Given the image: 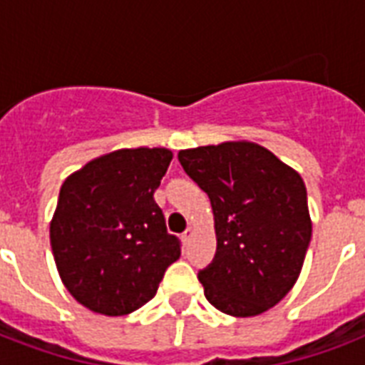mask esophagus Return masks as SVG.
Instances as JSON below:
<instances>
[{
  "label": "esophagus",
  "mask_w": 365,
  "mask_h": 365,
  "mask_svg": "<svg viewBox=\"0 0 365 365\" xmlns=\"http://www.w3.org/2000/svg\"><path fill=\"white\" fill-rule=\"evenodd\" d=\"M191 237H193V227H187V229H185V231H183V235H182L183 242H189V240H191Z\"/></svg>",
  "instance_id": "esophagus-1"
}]
</instances>
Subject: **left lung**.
<instances>
[{"label":"left lung","instance_id":"1","mask_svg":"<svg viewBox=\"0 0 365 365\" xmlns=\"http://www.w3.org/2000/svg\"><path fill=\"white\" fill-rule=\"evenodd\" d=\"M180 165L212 202L217 248L199 271L206 299L231 317H255L294 288L312 225L301 176L252 142L183 149Z\"/></svg>","mask_w":365,"mask_h":365}]
</instances>
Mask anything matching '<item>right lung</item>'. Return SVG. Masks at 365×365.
<instances>
[{"label":"right lung","instance_id":"1","mask_svg":"<svg viewBox=\"0 0 365 365\" xmlns=\"http://www.w3.org/2000/svg\"><path fill=\"white\" fill-rule=\"evenodd\" d=\"M170 160L165 148L119 149L62 183L51 246L62 282L83 307L106 317L136 311L180 257L182 242L153 199Z\"/></svg>","mask_w":365,"mask_h":365}]
</instances>
